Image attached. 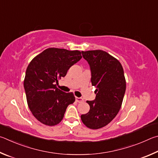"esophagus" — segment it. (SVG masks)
<instances>
[{"mask_svg":"<svg viewBox=\"0 0 158 158\" xmlns=\"http://www.w3.org/2000/svg\"><path fill=\"white\" fill-rule=\"evenodd\" d=\"M76 101L77 102V103H81V102L84 101L83 98H81V97H76Z\"/></svg>","mask_w":158,"mask_h":158,"instance_id":"34e87169","label":"esophagus"}]
</instances>
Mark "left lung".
Segmentation results:
<instances>
[{
  "label": "left lung",
  "mask_w": 158,
  "mask_h": 158,
  "mask_svg": "<svg viewBox=\"0 0 158 158\" xmlns=\"http://www.w3.org/2000/svg\"><path fill=\"white\" fill-rule=\"evenodd\" d=\"M91 70V82L96 89V98L87 101L90 110L81 120L91 129H98L113 120L121 107L126 82L119 61L101 50L82 51Z\"/></svg>",
  "instance_id": "obj_1"
}]
</instances>
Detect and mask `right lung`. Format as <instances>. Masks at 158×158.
<instances>
[{
  "instance_id": "right-lung-1",
  "label": "right lung",
  "mask_w": 158,
  "mask_h": 158,
  "mask_svg": "<svg viewBox=\"0 0 158 158\" xmlns=\"http://www.w3.org/2000/svg\"><path fill=\"white\" fill-rule=\"evenodd\" d=\"M81 58L79 51L50 48L33 58L27 66L23 82L27 105L41 123L57 125L69 105L74 103L73 94L62 92L56 85Z\"/></svg>"
}]
</instances>
